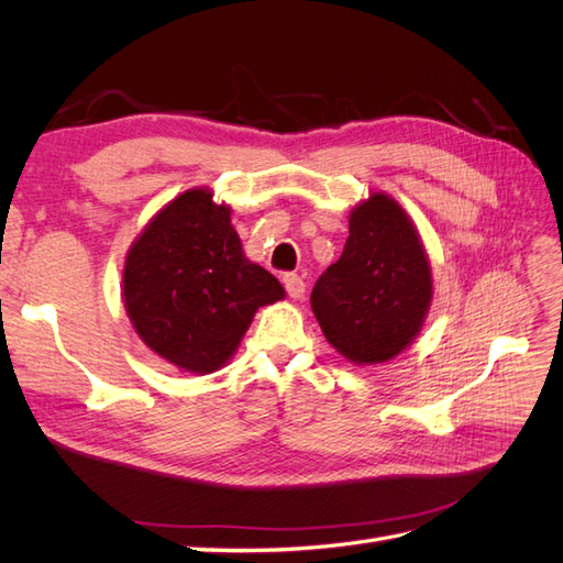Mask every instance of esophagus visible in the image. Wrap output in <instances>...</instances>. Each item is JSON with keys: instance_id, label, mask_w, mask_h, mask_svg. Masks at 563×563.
Instances as JSON below:
<instances>
[{"instance_id": "obj_1", "label": "esophagus", "mask_w": 563, "mask_h": 563, "mask_svg": "<svg viewBox=\"0 0 563 563\" xmlns=\"http://www.w3.org/2000/svg\"><path fill=\"white\" fill-rule=\"evenodd\" d=\"M284 286L291 298H302L305 296V282L300 275H284Z\"/></svg>"}]
</instances>
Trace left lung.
I'll list each match as a JSON object with an SVG mask.
<instances>
[{
	"label": "left lung",
	"mask_w": 563,
	"mask_h": 563,
	"mask_svg": "<svg viewBox=\"0 0 563 563\" xmlns=\"http://www.w3.org/2000/svg\"><path fill=\"white\" fill-rule=\"evenodd\" d=\"M310 302L331 347L356 366L395 360L413 343L432 302V267L397 199L373 192L356 203L343 255Z\"/></svg>",
	"instance_id": "1"
}]
</instances>
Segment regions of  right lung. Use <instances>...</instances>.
I'll use <instances>...</instances> for the list:
<instances>
[{"mask_svg":"<svg viewBox=\"0 0 563 563\" xmlns=\"http://www.w3.org/2000/svg\"><path fill=\"white\" fill-rule=\"evenodd\" d=\"M228 203L192 187L150 220L126 253L122 296L135 333L187 373L223 368L253 314L282 300L284 286L251 263Z\"/></svg>","mask_w":563,"mask_h":563,"instance_id":"obj_1","label":"right lung"}]
</instances>
